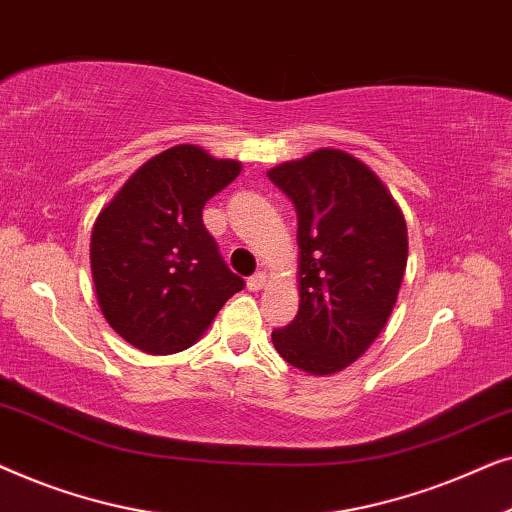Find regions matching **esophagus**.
<instances>
[{"label": "esophagus", "instance_id": "esophagus-1", "mask_svg": "<svg viewBox=\"0 0 512 512\" xmlns=\"http://www.w3.org/2000/svg\"><path fill=\"white\" fill-rule=\"evenodd\" d=\"M265 284H268V275H265V272H256V275H251L247 279V286L251 291H261L265 289Z\"/></svg>", "mask_w": 512, "mask_h": 512}]
</instances>
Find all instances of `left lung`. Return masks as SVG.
<instances>
[{"mask_svg":"<svg viewBox=\"0 0 512 512\" xmlns=\"http://www.w3.org/2000/svg\"><path fill=\"white\" fill-rule=\"evenodd\" d=\"M298 214V314L272 331L279 356L310 375L345 370L394 312L408 265L405 216L352 153L317 149L268 170Z\"/></svg>","mask_w":512,"mask_h":512,"instance_id":"8db88e82","label":"left lung"}]
</instances>
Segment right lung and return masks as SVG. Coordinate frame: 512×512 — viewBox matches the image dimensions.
I'll return each instance as SVG.
<instances>
[{
    "label": "right lung",
    "mask_w": 512,
    "mask_h": 512,
    "mask_svg": "<svg viewBox=\"0 0 512 512\" xmlns=\"http://www.w3.org/2000/svg\"><path fill=\"white\" fill-rule=\"evenodd\" d=\"M242 172L240 160L172 146L139 167L95 219L90 270L107 324L146 354L195 345L244 279L228 270L202 207Z\"/></svg>",
    "instance_id": "add662e5"
}]
</instances>
